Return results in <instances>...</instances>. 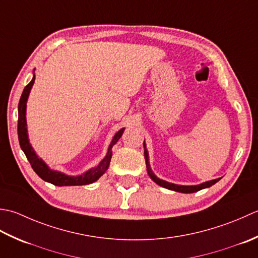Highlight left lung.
I'll use <instances>...</instances> for the list:
<instances>
[{"label": "left lung", "instance_id": "1", "mask_svg": "<svg viewBox=\"0 0 258 258\" xmlns=\"http://www.w3.org/2000/svg\"><path fill=\"white\" fill-rule=\"evenodd\" d=\"M144 148H145V159H146V165H147V171H148V175L150 176V178L154 180L156 183H158L159 186L165 187L167 189H170V190H175L178 192H183V194H190V192H196L198 190H202L204 188H208L210 186H213L216 183L218 180H220V178H217V179L214 180H209L206 182H203L201 185H196V186H181V185H175V183L168 182L165 180H161L159 178H157V176L152 172L150 165H149V157H148V151L146 149V145L144 143Z\"/></svg>", "mask_w": 258, "mask_h": 258}]
</instances>
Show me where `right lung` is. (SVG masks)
<instances>
[{"label":"right lung","instance_id":"right-lung-1","mask_svg":"<svg viewBox=\"0 0 258 258\" xmlns=\"http://www.w3.org/2000/svg\"><path fill=\"white\" fill-rule=\"evenodd\" d=\"M34 80H35V77L33 76V79L31 80L29 85L24 88L22 96L20 98L19 120H18V136H19V143L21 146V149L23 150L26 158H28L31 166H32L33 170L36 172V175L41 177L44 181L53 183L55 186H82V185H89V183H92L96 180H98L99 178L101 177L108 169L110 160H111V156H112V150H111L112 147L117 144V141L120 138H121L124 128L120 129L118 133L114 135L111 144H110L108 148L106 157H104V158L101 160V162H100L96 168H92V169L86 171L85 173H82V175L76 176V177L68 176L60 171L50 169V168L46 166L45 162L36 156L32 146L30 145L29 137H28V129H26V118H25L26 101H28L31 88L33 86Z\"/></svg>","mask_w":258,"mask_h":258}]
</instances>
